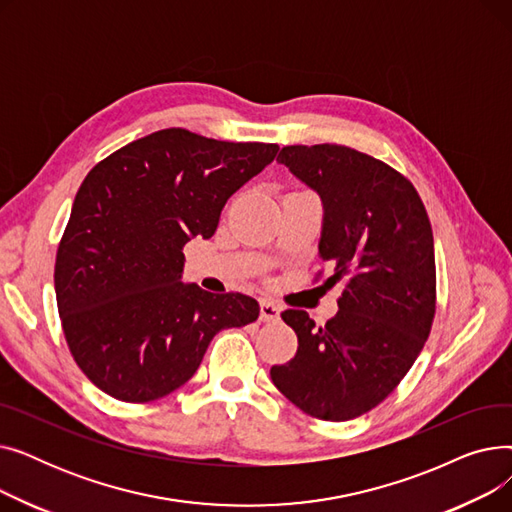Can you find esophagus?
<instances>
[{"instance_id":"esophagus-1","label":"esophagus","mask_w":512,"mask_h":512,"mask_svg":"<svg viewBox=\"0 0 512 512\" xmlns=\"http://www.w3.org/2000/svg\"><path fill=\"white\" fill-rule=\"evenodd\" d=\"M259 319L265 321V324H270V321H278L280 319V307L270 299H263L261 305H259Z\"/></svg>"}]
</instances>
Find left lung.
<instances>
[{"label":"left lung","mask_w":512,"mask_h":512,"mask_svg":"<svg viewBox=\"0 0 512 512\" xmlns=\"http://www.w3.org/2000/svg\"><path fill=\"white\" fill-rule=\"evenodd\" d=\"M286 166L324 207L319 257L346 278L338 313L317 328L307 311L282 319L299 338L274 386L324 421L355 419L405 378L436 313L434 234L415 186L384 161L344 145L282 147Z\"/></svg>","instance_id":"1"}]
</instances>
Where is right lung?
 Listing matches in <instances>:
<instances>
[{
	"instance_id": "1",
	"label": "right lung",
	"mask_w": 512,
	"mask_h": 512,
	"mask_svg": "<svg viewBox=\"0 0 512 512\" xmlns=\"http://www.w3.org/2000/svg\"><path fill=\"white\" fill-rule=\"evenodd\" d=\"M278 149L166 128L87 174L53 282L70 353L99 390L124 402L166 396L193 378L215 334L259 317L247 294L184 284L182 247L213 236L226 201Z\"/></svg>"
}]
</instances>
